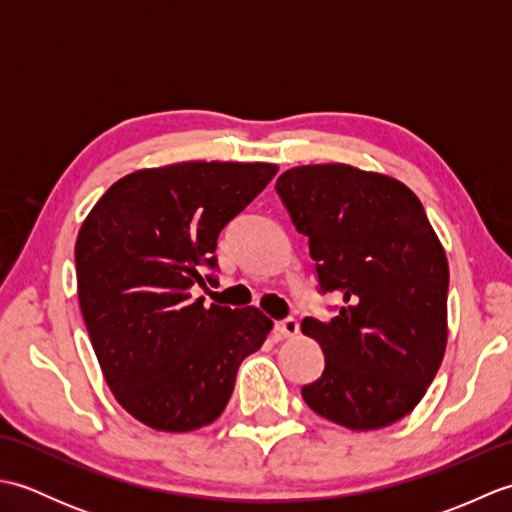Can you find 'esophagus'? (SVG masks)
Returning <instances> with one entry per match:
<instances>
[{
    "label": "esophagus",
    "instance_id": "esophagus-1",
    "mask_svg": "<svg viewBox=\"0 0 512 512\" xmlns=\"http://www.w3.org/2000/svg\"><path fill=\"white\" fill-rule=\"evenodd\" d=\"M275 332L279 336H284V339H292V336L299 334V323L295 319H284V321H277L275 323Z\"/></svg>",
    "mask_w": 512,
    "mask_h": 512
}]
</instances>
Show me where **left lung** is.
Wrapping results in <instances>:
<instances>
[{"label": "left lung", "instance_id": "8db88e82", "mask_svg": "<svg viewBox=\"0 0 512 512\" xmlns=\"http://www.w3.org/2000/svg\"><path fill=\"white\" fill-rule=\"evenodd\" d=\"M275 189L308 237L319 290L343 299L330 321H301L325 356L303 400L354 431L394 424L447 350L449 264L422 202L394 178L339 162L292 167Z\"/></svg>", "mask_w": 512, "mask_h": 512}]
</instances>
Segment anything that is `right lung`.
<instances>
[{
    "mask_svg": "<svg viewBox=\"0 0 512 512\" xmlns=\"http://www.w3.org/2000/svg\"><path fill=\"white\" fill-rule=\"evenodd\" d=\"M277 165L178 162L114 182L76 237V284L92 347L114 398L158 431L211 424L237 369L273 330L248 306H204L191 288L213 284L217 237Z\"/></svg>",
    "mask_w": 512,
    "mask_h": 512,
    "instance_id": "obj_1",
    "label": "right lung"
}]
</instances>
